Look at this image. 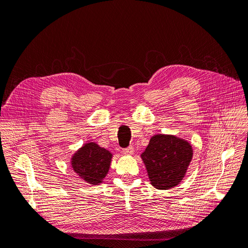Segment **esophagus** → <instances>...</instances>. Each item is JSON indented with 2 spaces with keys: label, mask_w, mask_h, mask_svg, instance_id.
<instances>
[{
  "label": "esophagus",
  "mask_w": 248,
  "mask_h": 248,
  "mask_svg": "<svg viewBox=\"0 0 248 248\" xmlns=\"http://www.w3.org/2000/svg\"><path fill=\"white\" fill-rule=\"evenodd\" d=\"M133 147L132 146H129V147H127V148H125V149H123L122 150V152L125 154V155H132L133 154Z\"/></svg>",
  "instance_id": "obj_1"
}]
</instances>
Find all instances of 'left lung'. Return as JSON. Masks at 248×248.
<instances>
[{
	"label": "left lung",
	"instance_id": "1",
	"mask_svg": "<svg viewBox=\"0 0 248 248\" xmlns=\"http://www.w3.org/2000/svg\"><path fill=\"white\" fill-rule=\"evenodd\" d=\"M192 147L188 141L174 136L156 134L150 140L140 157L151 184L157 189L177 186L184 178L192 159Z\"/></svg>",
	"mask_w": 248,
	"mask_h": 248
}]
</instances>
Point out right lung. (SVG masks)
Listing matches in <instances>:
<instances>
[{"label":"right lung","instance_id":"obj_1","mask_svg":"<svg viewBox=\"0 0 248 248\" xmlns=\"http://www.w3.org/2000/svg\"><path fill=\"white\" fill-rule=\"evenodd\" d=\"M111 153L96 142H88L72 156L73 170L90 184L102 182L109 170Z\"/></svg>","mask_w":248,"mask_h":248}]
</instances>
